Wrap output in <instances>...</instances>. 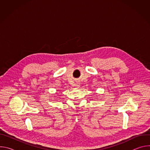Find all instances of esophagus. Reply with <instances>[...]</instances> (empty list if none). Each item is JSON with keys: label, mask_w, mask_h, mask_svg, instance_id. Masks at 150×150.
<instances>
[{"label": "esophagus", "mask_w": 150, "mask_h": 150, "mask_svg": "<svg viewBox=\"0 0 150 150\" xmlns=\"http://www.w3.org/2000/svg\"><path fill=\"white\" fill-rule=\"evenodd\" d=\"M76 87H79V84H78V83H77V84H76Z\"/></svg>", "instance_id": "obj_1"}]
</instances>
